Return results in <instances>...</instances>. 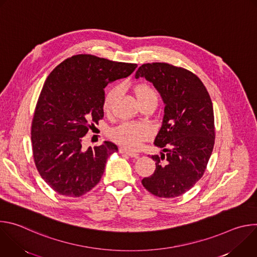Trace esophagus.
Segmentation results:
<instances>
[{
	"label": "esophagus",
	"instance_id": "esophagus-1",
	"mask_svg": "<svg viewBox=\"0 0 257 257\" xmlns=\"http://www.w3.org/2000/svg\"><path fill=\"white\" fill-rule=\"evenodd\" d=\"M119 152H120L121 154H125V155L129 156L130 158H138V156H139L138 154L133 153V152H130V151H127V150H125V149H120Z\"/></svg>",
	"mask_w": 257,
	"mask_h": 257
}]
</instances>
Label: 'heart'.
<instances>
[{
  "label": "heart",
  "instance_id": "b5f03b06",
  "mask_svg": "<svg viewBox=\"0 0 257 257\" xmlns=\"http://www.w3.org/2000/svg\"><path fill=\"white\" fill-rule=\"evenodd\" d=\"M134 92L141 104L149 101H158L157 91L149 83L142 82L136 84L134 86ZM119 93L120 88L118 86L111 87L106 90L102 101V108L105 113L111 112ZM152 135L153 130L151 126L137 122H124L111 130V138L129 150H139Z\"/></svg>",
  "mask_w": 257,
  "mask_h": 257
}]
</instances>
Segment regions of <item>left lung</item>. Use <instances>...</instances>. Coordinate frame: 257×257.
Instances as JSON below:
<instances>
[{"label":"left lung","mask_w":257,"mask_h":257,"mask_svg":"<svg viewBox=\"0 0 257 257\" xmlns=\"http://www.w3.org/2000/svg\"><path fill=\"white\" fill-rule=\"evenodd\" d=\"M135 77L151 81L165 102L163 125L155 139L165 154L152 156L156 171L141 183L158 197L180 196L203 176L213 150L214 116L209 93L194 73L168 63L143 64Z\"/></svg>","instance_id":"8db88e82"}]
</instances>
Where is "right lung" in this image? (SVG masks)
Returning a JSON list of instances; mask_svg holds the SVG:
<instances>
[{"label": "right lung", "mask_w": 257, "mask_h": 257, "mask_svg": "<svg viewBox=\"0 0 257 257\" xmlns=\"http://www.w3.org/2000/svg\"><path fill=\"white\" fill-rule=\"evenodd\" d=\"M137 64L80 54L59 64L48 76L31 123L32 155L36 169L57 193L80 197L104 172L117 145L104 141L82 150L88 129L103 118L104 87L129 76Z\"/></svg>", "instance_id": "obj_1"}]
</instances>
